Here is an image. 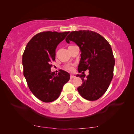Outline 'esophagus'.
<instances>
[{"label":"esophagus","instance_id":"obj_1","mask_svg":"<svg viewBox=\"0 0 134 134\" xmlns=\"http://www.w3.org/2000/svg\"><path fill=\"white\" fill-rule=\"evenodd\" d=\"M74 77H75V76L72 75V74H71V76H70V78H71V79H73V78H74Z\"/></svg>","mask_w":134,"mask_h":134}]
</instances>
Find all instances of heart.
Here are the masks:
<instances>
[{
	"label": "heart",
	"mask_w": 134,
	"mask_h": 134,
	"mask_svg": "<svg viewBox=\"0 0 134 134\" xmlns=\"http://www.w3.org/2000/svg\"><path fill=\"white\" fill-rule=\"evenodd\" d=\"M65 69L67 70H72V67L71 66V65H67L66 67H65Z\"/></svg>",
	"instance_id": "obj_1"
}]
</instances>
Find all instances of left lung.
Instances as JSON below:
<instances>
[{"label":"left lung","instance_id":"1","mask_svg":"<svg viewBox=\"0 0 134 134\" xmlns=\"http://www.w3.org/2000/svg\"><path fill=\"white\" fill-rule=\"evenodd\" d=\"M65 41L74 42L80 49L78 71L89 70L87 76L77 74L83 81L77 88L79 93L88 100H97L106 92L113 78L115 59L110 44L102 36L89 30L72 31Z\"/></svg>","mask_w":134,"mask_h":134}]
</instances>
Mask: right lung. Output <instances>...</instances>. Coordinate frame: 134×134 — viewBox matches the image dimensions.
<instances>
[{
	"label": "right lung",
	"instance_id": "1",
	"mask_svg": "<svg viewBox=\"0 0 134 134\" xmlns=\"http://www.w3.org/2000/svg\"><path fill=\"white\" fill-rule=\"evenodd\" d=\"M70 32H42L27 44L22 55L24 75L29 89L44 102L58 98L63 87L70 80L69 72L61 70L58 74L51 71L55 60V49Z\"/></svg>",
	"mask_w": 134,
	"mask_h": 134
}]
</instances>
